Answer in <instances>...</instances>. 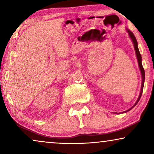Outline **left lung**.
I'll use <instances>...</instances> for the list:
<instances>
[{
	"mask_svg": "<svg viewBox=\"0 0 154 154\" xmlns=\"http://www.w3.org/2000/svg\"><path fill=\"white\" fill-rule=\"evenodd\" d=\"M128 33H129V35L130 37V38L132 39V42H133V44H134V50H135V52H136V55H137V61H138V64H139V67H140V69L141 71V73H142V88H141V91H140V96H139V97L137 99V101L135 104H134L133 106H132L131 108L130 109H128V110L124 111V112H128V111L131 110V109L133 108V107L135 106V105L137 104L139 101H140L141 97H142V92H143V88H144V80H145V72H144V69L143 68L142 66V56H141V54L140 51H139V49H138V45H137V41L136 40V38L134 36L133 33L131 32V31H129V30H127Z\"/></svg>",
	"mask_w": 154,
	"mask_h": 154,
	"instance_id": "left-lung-1",
	"label": "left lung"
}]
</instances>
